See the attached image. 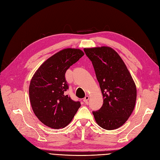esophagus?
Wrapping results in <instances>:
<instances>
[{"label":"esophagus","instance_id":"1","mask_svg":"<svg viewBox=\"0 0 160 160\" xmlns=\"http://www.w3.org/2000/svg\"><path fill=\"white\" fill-rule=\"evenodd\" d=\"M88 100H89V96H86L84 98V99H83V101H84V102H85V103H88Z\"/></svg>","mask_w":160,"mask_h":160}]
</instances>
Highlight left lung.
Listing matches in <instances>:
<instances>
[{"instance_id":"left-lung-1","label":"left lung","mask_w":160,"mask_h":160,"mask_svg":"<svg viewBox=\"0 0 160 160\" xmlns=\"http://www.w3.org/2000/svg\"><path fill=\"white\" fill-rule=\"evenodd\" d=\"M84 51L92 62L104 99L101 108L92 112L95 120L105 129L118 128L135 108V82L120 55L111 48H84Z\"/></svg>"}]
</instances>
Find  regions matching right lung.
<instances>
[{
    "label": "right lung",
    "instance_id": "right-lung-1",
    "mask_svg": "<svg viewBox=\"0 0 160 160\" xmlns=\"http://www.w3.org/2000/svg\"><path fill=\"white\" fill-rule=\"evenodd\" d=\"M84 55L79 49L61 50L42 65L33 75L29 97L33 112L46 126L60 129L70 123L81 106L67 95V69Z\"/></svg>",
    "mask_w": 160,
    "mask_h": 160
}]
</instances>
